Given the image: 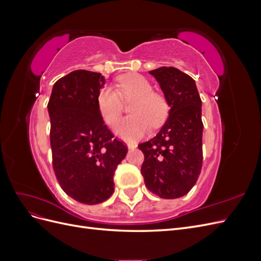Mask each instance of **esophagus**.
<instances>
[{"label":"esophagus","mask_w":261,"mask_h":261,"mask_svg":"<svg viewBox=\"0 0 261 261\" xmlns=\"http://www.w3.org/2000/svg\"><path fill=\"white\" fill-rule=\"evenodd\" d=\"M127 147H128V149H134L137 147V144L136 143H127Z\"/></svg>","instance_id":"34e87169"}]
</instances>
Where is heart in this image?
Segmentation results:
<instances>
[{"label":"heart","mask_w":261,"mask_h":261,"mask_svg":"<svg viewBox=\"0 0 261 261\" xmlns=\"http://www.w3.org/2000/svg\"><path fill=\"white\" fill-rule=\"evenodd\" d=\"M116 89L105 87L98 96V108L105 122L114 126L122 113L123 100L133 101L130 113L116 127V133L125 140L141 137L150 124L161 125L169 116L170 105L163 94L153 91L152 85L139 74H126L116 80Z\"/></svg>","instance_id":"heart-1"}]
</instances>
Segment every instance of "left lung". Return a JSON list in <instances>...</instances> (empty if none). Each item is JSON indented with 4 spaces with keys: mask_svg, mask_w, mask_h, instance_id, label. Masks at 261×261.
Here are the masks:
<instances>
[{
    "mask_svg": "<svg viewBox=\"0 0 261 261\" xmlns=\"http://www.w3.org/2000/svg\"><path fill=\"white\" fill-rule=\"evenodd\" d=\"M170 105L160 132L138 147L145 155L141 174L150 192L164 199L186 195L202 167L201 99L191 76L175 67L150 70Z\"/></svg>",
    "mask_w": 261,
    "mask_h": 261,
    "instance_id": "obj_1",
    "label": "left lung"
}]
</instances>
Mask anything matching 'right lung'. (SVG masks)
<instances>
[{"mask_svg":"<svg viewBox=\"0 0 261 261\" xmlns=\"http://www.w3.org/2000/svg\"><path fill=\"white\" fill-rule=\"evenodd\" d=\"M105 83L100 73L74 70L54 84L48 103L55 176L69 197L86 204L103 202L113 194L114 172L127 153L99 111Z\"/></svg>","mask_w":261,"mask_h":261,"instance_id":"add662e5","label":"right lung"}]
</instances>
